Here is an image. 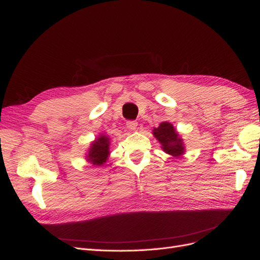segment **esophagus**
Instances as JSON below:
<instances>
[{
  "mask_svg": "<svg viewBox=\"0 0 260 260\" xmlns=\"http://www.w3.org/2000/svg\"><path fill=\"white\" fill-rule=\"evenodd\" d=\"M126 126H127V128H128L129 130L133 131V130H136V129H137V127H138V122H137V121H128Z\"/></svg>",
  "mask_w": 260,
  "mask_h": 260,
  "instance_id": "esophagus-1",
  "label": "esophagus"
}]
</instances>
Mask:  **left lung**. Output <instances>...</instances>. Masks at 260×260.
<instances>
[{"label":"left lung","mask_w":260,"mask_h":260,"mask_svg":"<svg viewBox=\"0 0 260 260\" xmlns=\"http://www.w3.org/2000/svg\"><path fill=\"white\" fill-rule=\"evenodd\" d=\"M153 134L156 140H158L161 148H162L166 154L171 155L175 158L184 155V141L171 122L162 121L159 124L158 128H154Z\"/></svg>","instance_id":"8db88e82"}]
</instances>
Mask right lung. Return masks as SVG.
Listing matches in <instances>:
<instances>
[{"instance_id": "add662e5", "label": "right lung", "mask_w": 260, "mask_h": 260, "mask_svg": "<svg viewBox=\"0 0 260 260\" xmlns=\"http://www.w3.org/2000/svg\"><path fill=\"white\" fill-rule=\"evenodd\" d=\"M111 139L109 136L104 133L99 134V137L95 138L93 142H91L90 147L87 150L86 160L90 162L92 166L101 167L103 166L106 160L109 159L110 153Z\"/></svg>"}]
</instances>
